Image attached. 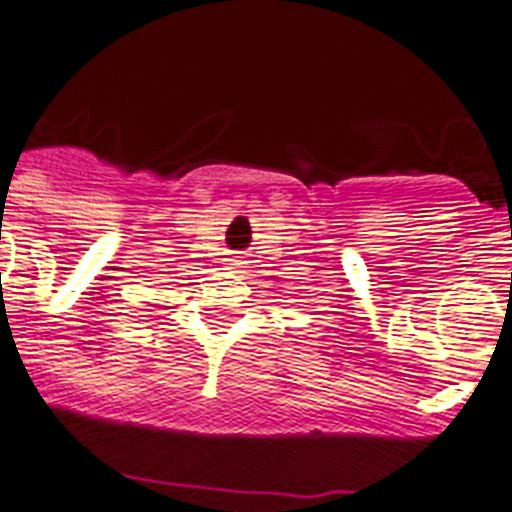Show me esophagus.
I'll return each instance as SVG.
<instances>
[{"instance_id":"esophagus-1","label":"esophagus","mask_w":512,"mask_h":512,"mask_svg":"<svg viewBox=\"0 0 512 512\" xmlns=\"http://www.w3.org/2000/svg\"><path fill=\"white\" fill-rule=\"evenodd\" d=\"M228 265H239V257H228Z\"/></svg>"}]
</instances>
